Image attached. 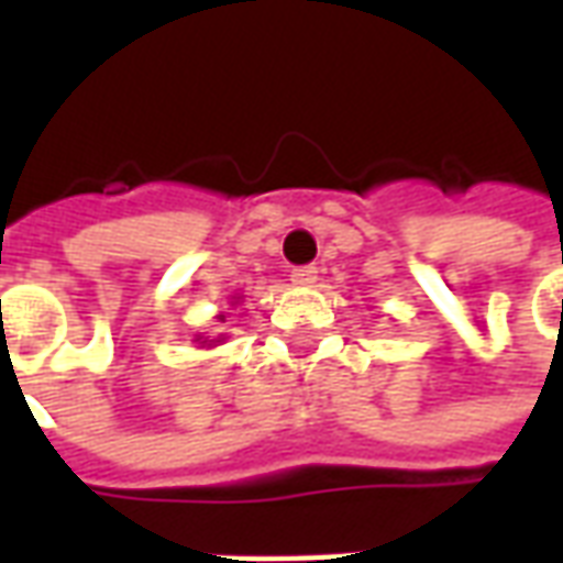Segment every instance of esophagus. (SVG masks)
<instances>
[{
	"mask_svg": "<svg viewBox=\"0 0 563 563\" xmlns=\"http://www.w3.org/2000/svg\"><path fill=\"white\" fill-rule=\"evenodd\" d=\"M317 274H319L317 265H301V268H292L289 277H292L295 286H313V283H317Z\"/></svg>",
	"mask_w": 563,
	"mask_h": 563,
	"instance_id": "1",
	"label": "esophagus"
}]
</instances>
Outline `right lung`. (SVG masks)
<instances>
[{"mask_svg":"<svg viewBox=\"0 0 563 563\" xmlns=\"http://www.w3.org/2000/svg\"><path fill=\"white\" fill-rule=\"evenodd\" d=\"M220 322H225V319H222V317H220ZM196 341H198V343H201V346H217V343H220V341H222V338H213V341H208V338H201V334H198Z\"/></svg>","mask_w":563,"mask_h":563,"instance_id":"add662e5","label":"right lung"}]
</instances>
